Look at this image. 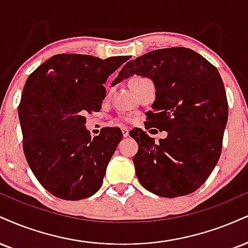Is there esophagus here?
Wrapping results in <instances>:
<instances>
[{
	"label": "esophagus",
	"mask_w": 248,
	"mask_h": 248,
	"mask_svg": "<svg viewBox=\"0 0 248 248\" xmlns=\"http://www.w3.org/2000/svg\"><path fill=\"white\" fill-rule=\"evenodd\" d=\"M121 130H122V135H124V137H127L129 135V129H128L127 127H122Z\"/></svg>",
	"instance_id": "esophagus-1"
}]
</instances>
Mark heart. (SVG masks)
Masks as SVG:
<instances>
[{
	"mask_svg": "<svg viewBox=\"0 0 248 248\" xmlns=\"http://www.w3.org/2000/svg\"><path fill=\"white\" fill-rule=\"evenodd\" d=\"M143 78H144V77H142V76H135V77H133V78H130V80H129V85H132V84H134V83L139 82V80H141V79H143ZM124 120L129 121L130 119H129V118H124Z\"/></svg>",
	"mask_w": 248,
	"mask_h": 248,
	"instance_id": "heart-1",
	"label": "heart"
}]
</instances>
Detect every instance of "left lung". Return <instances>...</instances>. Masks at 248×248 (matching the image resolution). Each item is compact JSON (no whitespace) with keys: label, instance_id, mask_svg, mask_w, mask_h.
<instances>
[{"label":"left lung","instance_id":"left-lung-1","mask_svg":"<svg viewBox=\"0 0 248 248\" xmlns=\"http://www.w3.org/2000/svg\"><path fill=\"white\" fill-rule=\"evenodd\" d=\"M141 75L153 79L156 100L145 128L168 132L155 143L144 130L130 136L139 143L136 177L149 192L178 198L205 183L222 153L229 105L216 67L185 47L156 49L129 61L112 85Z\"/></svg>","mask_w":248,"mask_h":248}]
</instances>
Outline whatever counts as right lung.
<instances>
[{
    "label": "right lung",
    "instance_id": "1",
    "mask_svg": "<svg viewBox=\"0 0 248 248\" xmlns=\"http://www.w3.org/2000/svg\"><path fill=\"white\" fill-rule=\"evenodd\" d=\"M129 59L58 54L26 80L18 106L24 155L41 186L56 198L86 199L103 185L122 133L103 128L91 139L84 115L100 111L104 84Z\"/></svg>",
    "mask_w": 248,
    "mask_h": 248
}]
</instances>
